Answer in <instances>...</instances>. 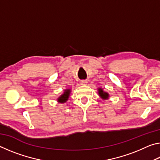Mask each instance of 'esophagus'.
Segmentation results:
<instances>
[{"instance_id":"obj_1","label":"esophagus","mask_w":160,"mask_h":160,"mask_svg":"<svg viewBox=\"0 0 160 160\" xmlns=\"http://www.w3.org/2000/svg\"><path fill=\"white\" fill-rule=\"evenodd\" d=\"M80 85H87V81L86 80H81L80 81Z\"/></svg>"}]
</instances>
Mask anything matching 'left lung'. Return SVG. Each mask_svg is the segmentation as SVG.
I'll list each match as a JSON object with an SVG mask.
<instances>
[{
    "label": "left lung",
    "mask_w": 160,
    "mask_h": 160,
    "mask_svg": "<svg viewBox=\"0 0 160 160\" xmlns=\"http://www.w3.org/2000/svg\"><path fill=\"white\" fill-rule=\"evenodd\" d=\"M97 91H98L99 96L100 97V98H101L102 99L107 100L108 99H109V94L107 92L104 91L103 88H99L98 89H97Z\"/></svg>",
    "instance_id": "obj_1"
}]
</instances>
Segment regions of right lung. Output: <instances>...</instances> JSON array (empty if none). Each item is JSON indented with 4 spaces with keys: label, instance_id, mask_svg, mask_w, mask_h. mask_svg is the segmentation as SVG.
<instances>
[{
    "label": "right lung",
    "instance_id": "right-lung-1",
    "mask_svg": "<svg viewBox=\"0 0 160 160\" xmlns=\"http://www.w3.org/2000/svg\"><path fill=\"white\" fill-rule=\"evenodd\" d=\"M70 92H71V90H70V89H65L63 94H61V95L58 97L57 102L58 103H61V104L66 103L69 99Z\"/></svg>",
    "mask_w": 160,
    "mask_h": 160
}]
</instances>
